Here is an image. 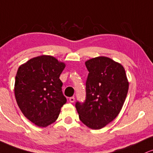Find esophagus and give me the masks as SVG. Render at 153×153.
Masks as SVG:
<instances>
[{
    "label": "esophagus",
    "mask_w": 153,
    "mask_h": 153,
    "mask_svg": "<svg viewBox=\"0 0 153 153\" xmlns=\"http://www.w3.org/2000/svg\"><path fill=\"white\" fill-rule=\"evenodd\" d=\"M75 98L74 97H71L69 98V101L71 102H75Z\"/></svg>",
    "instance_id": "1"
}]
</instances>
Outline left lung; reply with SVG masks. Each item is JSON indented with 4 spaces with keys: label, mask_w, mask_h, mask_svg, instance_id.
Segmentation results:
<instances>
[{
    "label": "left lung",
    "mask_w": 153,
    "mask_h": 153,
    "mask_svg": "<svg viewBox=\"0 0 153 153\" xmlns=\"http://www.w3.org/2000/svg\"><path fill=\"white\" fill-rule=\"evenodd\" d=\"M88 76L83 102L77 101L79 118L91 129H101L117 116L128 91L124 68L107 57H97L85 62Z\"/></svg>",
    "instance_id": "8db88e82"
}]
</instances>
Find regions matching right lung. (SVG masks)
I'll return each instance as SVG.
<instances>
[{"instance_id": "obj_1", "label": "right lung", "mask_w": 153, "mask_h": 153, "mask_svg": "<svg viewBox=\"0 0 153 153\" xmlns=\"http://www.w3.org/2000/svg\"><path fill=\"white\" fill-rule=\"evenodd\" d=\"M65 65L54 57L33 58L18 68L15 96L21 112L39 127L52 124L67 102L59 77Z\"/></svg>"}]
</instances>
